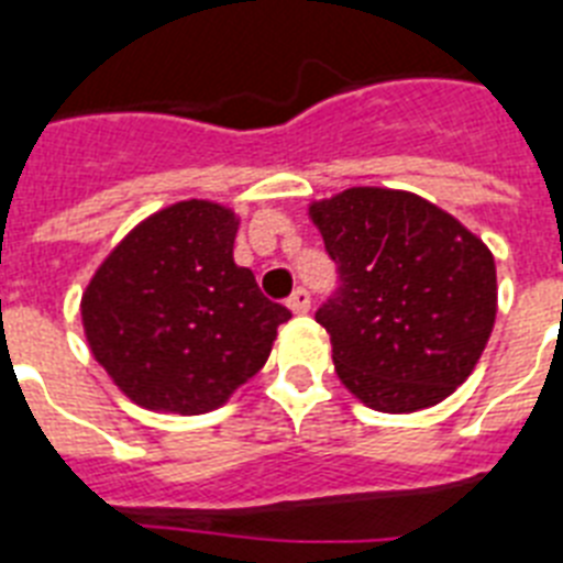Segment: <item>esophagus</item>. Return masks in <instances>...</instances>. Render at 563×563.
I'll return each mask as SVG.
<instances>
[{
  "mask_svg": "<svg viewBox=\"0 0 563 563\" xmlns=\"http://www.w3.org/2000/svg\"><path fill=\"white\" fill-rule=\"evenodd\" d=\"M309 291L303 289V286H298V289L291 291V298H289V309L291 312H298V316H303V312H309Z\"/></svg>",
  "mask_w": 563,
  "mask_h": 563,
  "instance_id": "1",
  "label": "esophagus"
}]
</instances>
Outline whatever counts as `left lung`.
I'll return each instance as SVG.
<instances>
[{
  "label": "left lung",
  "instance_id": "8db88e82",
  "mask_svg": "<svg viewBox=\"0 0 563 563\" xmlns=\"http://www.w3.org/2000/svg\"><path fill=\"white\" fill-rule=\"evenodd\" d=\"M309 216L339 272L316 312L339 379L391 415L450 397L476 368L497 318V268L485 242L397 189H344Z\"/></svg>",
  "mask_w": 563,
  "mask_h": 563
}]
</instances>
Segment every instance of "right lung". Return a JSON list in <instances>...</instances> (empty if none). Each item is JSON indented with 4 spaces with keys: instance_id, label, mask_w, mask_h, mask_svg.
<instances>
[{
    "instance_id": "1",
    "label": "right lung",
    "mask_w": 563,
    "mask_h": 563,
    "mask_svg": "<svg viewBox=\"0 0 563 563\" xmlns=\"http://www.w3.org/2000/svg\"><path fill=\"white\" fill-rule=\"evenodd\" d=\"M236 216L180 201L136 224L81 298L101 368L145 409L201 415L263 368L291 312L233 263Z\"/></svg>"
}]
</instances>
